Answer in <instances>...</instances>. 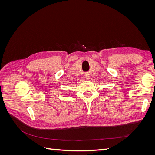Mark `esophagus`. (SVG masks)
I'll use <instances>...</instances> for the list:
<instances>
[{
    "mask_svg": "<svg viewBox=\"0 0 155 155\" xmlns=\"http://www.w3.org/2000/svg\"><path fill=\"white\" fill-rule=\"evenodd\" d=\"M85 78H87L88 79V78H89V76H85Z\"/></svg>",
    "mask_w": 155,
    "mask_h": 155,
    "instance_id": "esophagus-1",
    "label": "esophagus"
}]
</instances>
